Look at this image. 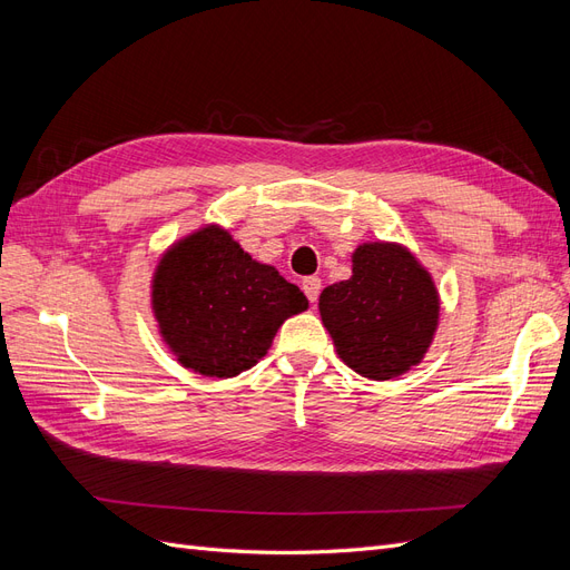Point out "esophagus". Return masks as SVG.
<instances>
[{
    "mask_svg": "<svg viewBox=\"0 0 570 570\" xmlns=\"http://www.w3.org/2000/svg\"><path fill=\"white\" fill-rule=\"evenodd\" d=\"M302 289H304V295L308 297V302L316 304L318 295H321V278H316V275H308V278L302 281Z\"/></svg>",
    "mask_w": 570,
    "mask_h": 570,
    "instance_id": "1",
    "label": "esophagus"
}]
</instances>
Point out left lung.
Returning <instances> with one entry per match:
<instances>
[{"instance_id":"left-lung-1","label":"left lung","mask_w":570,"mask_h":570,"mask_svg":"<svg viewBox=\"0 0 570 570\" xmlns=\"http://www.w3.org/2000/svg\"><path fill=\"white\" fill-rule=\"evenodd\" d=\"M318 312L344 364L390 381L421 364L438 331L440 295L406 247L366 243L352 254V278L321 292Z\"/></svg>"}]
</instances>
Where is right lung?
Listing matches in <instances>:
<instances>
[{"mask_svg":"<svg viewBox=\"0 0 570 570\" xmlns=\"http://www.w3.org/2000/svg\"><path fill=\"white\" fill-rule=\"evenodd\" d=\"M304 292L258 264L228 230L206 226L170 247L151 281V308L185 368L233 377L266 356L278 327L306 312Z\"/></svg>","mask_w":570,"mask_h":570,"instance_id":"add662e5","label":"right lung"}]
</instances>
